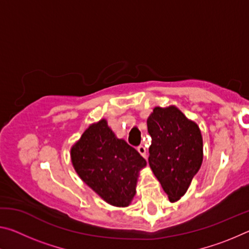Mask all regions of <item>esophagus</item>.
I'll return each instance as SVG.
<instances>
[{"mask_svg":"<svg viewBox=\"0 0 249 249\" xmlns=\"http://www.w3.org/2000/svg\"><path fill=\"white\" fill-rule=\"evenodd\" d=\"M137 151L138 153H140L142 157L144 158H146V148L144 146H140V147H137Z\"/></svg>","mask_w":249,"mask_h":249,"instance_id":"esophagus-1","label":"esophagus"}]
</instances>
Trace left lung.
<instances>
[{"mask_svg":"<svg viewBox=\"0 0 249 249\" xmlns=\"http://www.w3.org/2000/svg\"><path fill=\"white\" fill-rule=\"evenodd\" d=\"M151 136L148 162L170 202L187 192L203 160L200 127L180 109L156 107L147 119Z\"/></svg>","mask_w":249,"mask_h":249,"instance_id":"left-lung-1","label":"left lung"}]
</instances>
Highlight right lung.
<instances>
[{
    "label": "right lung",
    "instance_id": "add662e5",
    "mask_svg": "<svg viewBox=\"0 0 249 249\" xmlns=\"http://www.w3.org/2000/svg\"><path fill=\"white\" fill-rule=\"evenodd\" d=\"M71 162L84 183L107 203L125 208L136 195L146 160L122 138L105 119L91 124L70 149Z\"/></svg>",
    "mask_w": 249,
    "mask_h": 249
}]
</instances>
